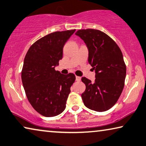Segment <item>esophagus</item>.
Listing matches in <instances>:
<instances>
[{
  "label": "esophagus",
  "instance_id": "esophagus-1",
  "mask_svg": "<svg viewBox=\"0 0 146 146\" xmlns=\"http://www.w3.org/2000/svg\"><path fill=\"white\" fill-rule=\"evenodd\" d=\"M80 80H81V78H80V77L76 76V80H77V81H80Z\"/></svg>",
  "mask_w": 146,
  "mask_h": 146
}]
</instances>
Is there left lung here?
<instances>
[{
  "label": "left lung",
  "mask_w": 146,
  "mask_h": 146,
  "mask_svg": "<svg viewBox=\"0 0 146 146\" xmlns=\"http://www.w3.org/2000/svg\"><path fill=\"white\" fill-rule=\"evenodd\" d=\"M76 35L88 48V63L96 71L94 82L86 77L82 81L86 90L81 96L84 105L97 112H104L114 106L125 85L126 65L116 43L99 30H78Z\"/></svg>",
  "instance_id": "left-lung-1"
}]
</instances>
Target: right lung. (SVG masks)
Here are the masks:
<instances>
[{"label":"right lung","instance_id":"obj_1","mask_svg":"<svg viewBox=\"0 0 146 146\" xmlns=\"http://www.w3.org/2000/svg\"><path fill=\"white\" fill-rule=\"evenodd\" d=\"M57 31L34 42L25 57L21 79L28 100L34 110L45 117L63 112L75 80L73 73L64 75L54 67L62 58L63 48L75 32Z\"/></svg>","mask_w":146,"mask_h":146}]
</instances>
